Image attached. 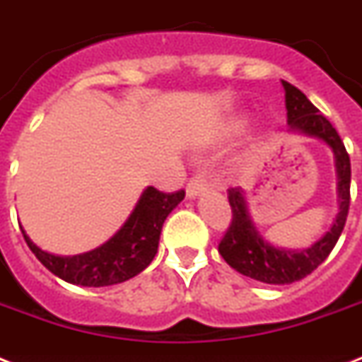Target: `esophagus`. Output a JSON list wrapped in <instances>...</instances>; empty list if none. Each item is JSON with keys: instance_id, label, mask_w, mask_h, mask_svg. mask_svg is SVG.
Returning <instances> with one entry per match:
<instances>
[{"instance_id": "obj_1", "label": "esophagus", "mask_w": 362, "mask_h": 362, "mask_svg": "<svg viewBox=\"0 0 362 362\" xmlns=\"http://www.w3.org/2000/svg\"><path fill=\"white\" fill-rule=\"evenodd\" d=\"M206 178H204V175H193L192 178H189V182H187V187H186V193H187V197L193 199V197H197L199 193H203L204 189H206Z\"/></svg>"}]
</instances>
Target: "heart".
I'll return each instance as SVG.
<instances>
[{
	"mask_svg": "<svg viewBox=\"0 0 362 362\" xmlns=\"http://www.w3.org/2000/svg\"><path fill=\"white\" fill-rule=\"evenodd\" d=\"M240 125H242V124H240V122H238V124L235 125V129H240Z\"/></svg>",
	"mask_w": 362,
	"mask_h": 362,
	"instance_id": "heart-1",
	"label": "heart"
}]
</instances>
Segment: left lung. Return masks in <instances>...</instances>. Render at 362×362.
Instances as JSON below:
<instances>
[{"instance_id": "obj_1", "label": "left lung", "mask_w": 362, "mask_h": 362, "mask_svg": "<svg viewBox=\"0 0 362 362\" xmlns=\"http://www.w3.org/2000/svg\"><path fill=\"white\" fill-rule=\"evenodd\" d=\"M286 90V109L287 124L291 131L303 133V135L315 136L332 148L334 159H337V175H338V203L340 212L329 231L315 242L314 246L303 252H289L281 250L259 235L253 226L252 218L247 214L246 199L242 187H229L227 197L231 204V223L227 227L226 235L221 238L218 252L227 264L238 270L240 274L250 276L253 280L263 284H293L303 280L304 276L314 272L320 267L332 247L337 246L338 238L342 235L346 218L349 210V184H351V163L349 153L346 152L342 139L332 124L310 103L298 88L289 82L281 81Z\"/></svg>"}]
</instances>
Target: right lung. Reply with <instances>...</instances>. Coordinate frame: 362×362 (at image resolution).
Masks as SVG:
<instances>
[{
    "label": "right lung",
    "instance_id": "1",
    "mask_svg": "<svg viewBox=\"0 0 362 362\" xmlns=\"http://www.w3.org/2000/svg\"><path fill=\"white\" fill-rule=\"evenodd\" d=\"M186 192L163 193L146 187L122 229L103 246L92 252L59 257L37 247L22 229L25 244L52 274L84 287L115 286L129 280L146 269L158 253L161 227L170 210L184 199Z\"/></svg>",
    "mask_w": 362,
    "mask_h": 362
}]
</instances>
